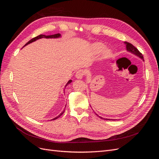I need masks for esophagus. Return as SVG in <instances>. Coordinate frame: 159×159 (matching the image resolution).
<instances>
[{
	"instance_id": "obj_1",
	"label": "esophagus",
	"mask_w": 159,
	"mask_h": 159,
	"mask_svg": "<svg viewBox=\"0 0 159 159\" xmlns=\"http://www.w3.org/2000/svg\"><path fill=\"white\" fill-rule=\"evenodd\" d=\"M85 75V71L84 70H80L75 74V78L77 79H81Z\"/></svg>"
}]
</instances>
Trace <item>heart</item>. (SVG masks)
Listing matches in <instances>:
<instances>
[{"instance_id": "1", "label": "heart", "mask_w": 159, "mask_h": 159, "mask_svg": "<svg viewBox=\"0 0 159 159\" xmlns=\"http://www.w3.org/2000/svg\"><path fill=\"white\" fill-rule=\"evenodd\" d=\"M93 50H94L95 52L101 53L104 50L105 46L102 44V43L97 42V43H95V44L93 45ZM103 56L104 57H109L111 56V52L109 50H106L103 51Z\"/></svg>"}]
</instances>
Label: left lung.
<instances>
[{
    "mask_svg": "<svg viewBox=\"0 0 159 159\" xmlns=\"http://www.w3.org/2000/svg\"><path fill=\"white\" fill-rule=\"evenodd\" d=\"M125 44H126V48H127V50L128 51V52H131V53H132V54H134V55H136L137 56H138V57H140V58H141L143 61H144V59H143V55H142V54L141 53L139 52V50H138V49L137 48H136L135 47H134L133 44H131V43H129V42H125ZM96 114V113H95ZM97 115V114H96ZM98 116H99V115H98ZM101 119H105V120H115V119H105V118H102V117H100V116H99Z\"/></svg>",
    "mask_w": 159,
    "mask_h": 159,
    "instance_id": "left-lung-1",
    "label": "left lung"
}]
</instances>
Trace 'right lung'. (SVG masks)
I'll list each match as a JSON object with an SVG mask.
<instances>
[{
    "label": "right lung",
    "mask_w": 159,
    "mask_h": 159,
    "mask_svg": "<svg viewBox=\"0 0 159 159\" xmlns=\"http://www.w3.org/2000/svg\"><path fill=\"white\" fill-rule=\"evenodd\" d=\"M61 36V34H54V35H50V36H46V35H43V34H40V35H39V36H36V37H35V38H32V39H31L30 41H28L26 44L25 45V46H26V45H28V44H30V43H32V42H34V41H36V40H38V39H40V38H60ZM71 82V80H69L68 81V82L67 83V84L66 85V87L67 85H68V84H70V83ZM64 113V110L63 111H62L58 116H57L56 117H55V118H54V119H51V121H52V120H55V119H57L58 117H60L61 115L63 114Z\"/></svg>",
    "instance_id": "1"
}]
</instances>
